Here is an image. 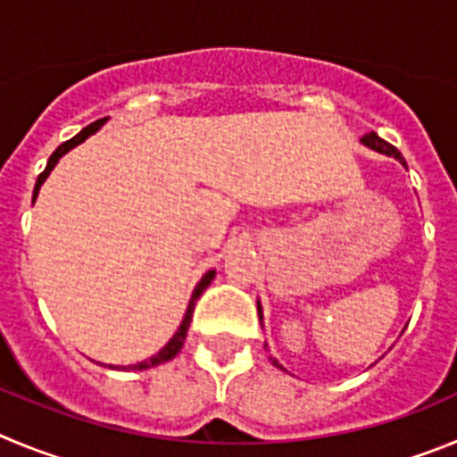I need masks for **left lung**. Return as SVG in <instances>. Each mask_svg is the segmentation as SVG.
Segmentation results:
<instances>
[{"instance_id":"left-lung-1","label":"left lung","mask_w":457,"mask_h":457,"mask_svg":"<svg viewBox=\"0 0 457 457\" xmlns=\"http://www.w3.org/2000/svg\"><path fill=\"white\" fill-rule=\"evenodd\" d=\"M361 143H364V145H369V147H373V150L382 152V154H389V157L398 159V162H401L403 166H405V159H403V154H401V152H398L396 147L392 145V143L382 141V138L378 137L376 131H369L367 137L361 138ZM257 312H259V320H262V305H257ZM273 364H275V367H279V364H278V360H273ZM279 369H282V367H279Z\"/></svg>"}]
</instances>
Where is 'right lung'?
<instances>
[{
    "mask_svg": "<svg viewBox=\"0 0 457 457\" xmlns=\"http://www.w3.org/2000/svg\"><path fill=\"white\" fill-rule=\"evenodd\" d=\"M102 122H104V120L90 122V125H88V127H84V129H81L79 134H77V137H72V138H70V141L61 143V145L56 147L54 152H52V157H49L47 166H45V170L40 172L38 179H36L34 200H36V195H38L40 184H43L45 179H47V175H49V172H52V168L56 166V162H59V159L63 157L65 152L72 150V147H75V145H79L81 141H86V138H88L90 134H93V131L100 129ZM213 275H216V270H209V273H204V278L200 279V282H198V287H195V291H193V295H191V303H188V310H187V316H184V320H182V326H179V330L175 332V337H172V339L168 341L166 346H163L162 351L157 353V355H152L150 360H143V361H138V364H129V367H122V369H127V371H129V369H131V371H143V369L157 367V364H162V361H168V360H172V357L178 355L179 348L184 346V339H187V330H188V326H191V316H193V310H195V300H198L200 295H203V291L207 289L209 285H212ZM109 367H111V364H109ZM111 369H113V367H111ZM118 369H120V367H118Z\"/></svg>",
    "mask_w": 457,
    "mask_h": 457,
    "instance_id": "right-lung-1",
    "label": "right lung"
}]
</instances>
